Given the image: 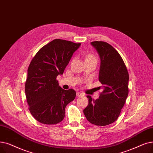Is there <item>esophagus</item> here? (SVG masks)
Listing matches in <instances>:
<instances>
[{
  "label": "esophagus",
  "instance_id": "1",
  "mask_svg": "<svg viewBox=\"0 0 153 153\" xmlns=\"http://www.w3.org/2000/svg\"><path fill=\"white\" fill-rule=\"evenodd\" d=\"M76 96H77V97H82V96H84V94H82V93H81V92H77L76 93Z\"/></svg>",
  "mask_w": 153,
  "mask_h": 153
}]
</instances>
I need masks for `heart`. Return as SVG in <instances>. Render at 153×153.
Instances as JSON below:
<instances>
[{"mask_svg":"<svg viewBox=\"0 0 153 153\" xmlns=\"http://www.w3.org/2000/svg\"><path fill=\"white\" fill-rule=\"evenodd\" d=\"M96 59L94 56H93L92 55H88L87 56V58H86V59Z\"/></svg>","mask_w":153,"mask_h":153,"instance_id":"1","label":"heart"}]
</instances>
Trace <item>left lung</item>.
<instances>
[{"label": "left lung", "instance_id": "8db88e82", "mask_svg": "<svg viewBox=\"0 0 153 153\" xmlns=\"http://www.w3.org/2000/svg\"><path fill=\"white\" fill-rule=\"evenodd\" d=\"M101 59L99 81L102 84V92L92 100L88 96L89 104L83 112L91 124L109 125L118 118L128 96L129 74L118 52L107 42H92Z\"/></svg>", "mask_w": 153, "mask_h": 153}]
</instances>
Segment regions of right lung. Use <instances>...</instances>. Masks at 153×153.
Instances as JSON below:
<instances>
[{
    "label": "right lung",
    "instance_id": "add662e5",
    "mask_svg": "<svg viewBox=\"0 0 153 153\" xmlns=\"http://www.w3.org/2000/svg\"><path fill=\"white\" fill-rule=\"evenodd\" d=\"M80 43L54 39L40 49L27 70L25 91L29 109L36 120L56 124L65 116V108L76 97L72 89L64 90L56 78L63 72Z\"/></svg>",
    "mask_w": 153,
    "mask_h": 153
}]
</instances>
